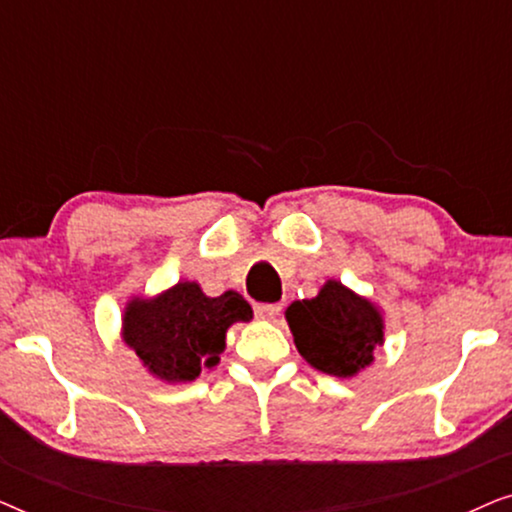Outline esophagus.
Segmentation results:
<instances>
[{"label": "esophagus", "instance_id": "obj_1", "mask_svg": "<svg viewBox=\"0 0 512 512\" xmlns=\"http://www.w3.org/2000/svg\"><path fill=\"white\" fill-rule=\"evenodd\" d=\"M256 314L261 319L272 321V319H277L279 314H282V305H279V303H258L256 305Z\"/></svg>", "mask_w": 512, "mask_h": 512}]
</instances>
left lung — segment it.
Listing matches in <instances>:
<instances>
[{
    "label": "left lung",
    "instance_id": "left-lung-1",
    "mask_svg": "<svg viewBox=\"0 0 512 512\" xmlns=\"http://www.w3.org/2000/svg\"><path fill=\"white\" fill-rule=\"evenodd\" d=\"M286 321L300 356L333 377H354L384 345V317L373 300L328 279L310 300L286 307Z\"/></svg>",
    "mask_w": 512,
    "mask_h": 512
}]
</instances>
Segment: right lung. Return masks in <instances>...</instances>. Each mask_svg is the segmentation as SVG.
<instances>
[{
	"label": "right lung",
	"instance_id": "right-lung-1",
	"mask_svg": "<svg viewBox=\"0 0 512 512\" xmlns=\"http://www.w3.org/2000/svg\"><path fill=\"white\" fill-rule=\"evenodd\" d=\"M251 317L254 310L237 291L209 298L198 282H179L153 298L128 300L121 338L153 377L193 382L221 361L228 328Z\"/></svg>",
	"mask_w": 512,
	"mask_h": 512
}]
</instances>
